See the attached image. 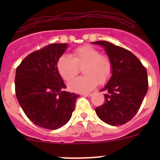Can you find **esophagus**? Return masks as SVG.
Here are the masks:
<instances>
[{
	"label": "esophagus",
	"instance_id": "34e87169",
	"mask_svg": "<svg viewBox=\"0 0 160 160\" xmlns=\"http://www.w3.org/2000/svg\"><path fill=\"white\" fill-rule=\"evenodd\" d=\"M82 96H84V97H90L92 95L91 93H82Z\"/></svg>",
	"mask_w": 160,
	"mask_h": 160
}]
</instances>
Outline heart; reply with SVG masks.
I'll return each instance as SVG.
<instances>
[{"label": "heart", "mask_w": 160, "mask_h": 160, "mask_svg": "<svg viewBox=\"0 0 160 160\" xmlns=\"http://www.w3.org/2000/svg\"><path fill=\"white\" fill-rule=\"evenodd\" d=\"M57 70L65 81L69 82L83 69L84 77H77L68 84L69 90L77 93H88L98 83L104 84L111 78L113 71L110 58L101 55L99 50L90 46H81L73 52V57L63 54L57 61Z\"/></svg>", "instance_id": "heart-1"}]
</instances>
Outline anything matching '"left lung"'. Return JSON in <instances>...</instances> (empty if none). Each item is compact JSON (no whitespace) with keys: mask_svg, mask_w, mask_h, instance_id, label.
<instances>
[{"mask_svg":"<svg viewBox=\"0 0 160 160\" xmlns=\"http://www.w3.org/2000/svg\"><path fill=\"white\" fill-rule=\"evenodd\" d=\"M112 62L110 80L105 90L104 104L95 108L101 121L110 125H122L138 112L148 91L147 71L139 59L128 50L107 41H97Z\"/></svg>","mask_w":160,"mask_h":160,"instance_id":"left-lung-1","label":"left lung"}]
</instances>
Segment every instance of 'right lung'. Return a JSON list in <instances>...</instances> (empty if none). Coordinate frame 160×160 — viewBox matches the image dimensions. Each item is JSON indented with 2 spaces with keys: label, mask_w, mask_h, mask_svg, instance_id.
<instances>
[{
  "label": "right lung",
  "mask_w": 160,
  "mask_h": 160,
  "mask_svg": "<svg viewBox=\"0 0 160 160\" xmlns=\"http://www.w3.org/2000/svg\"><path fill=\"white\" fill-rule=\"evenodd\" d=\"M54 43L27 56L16 69L15 93L31 122L43 128L58 129L70 121L80 95L67 87L57 70V61L68 48Z\"/></svg>",
  "instance_id": "1"
}]
</instances>
